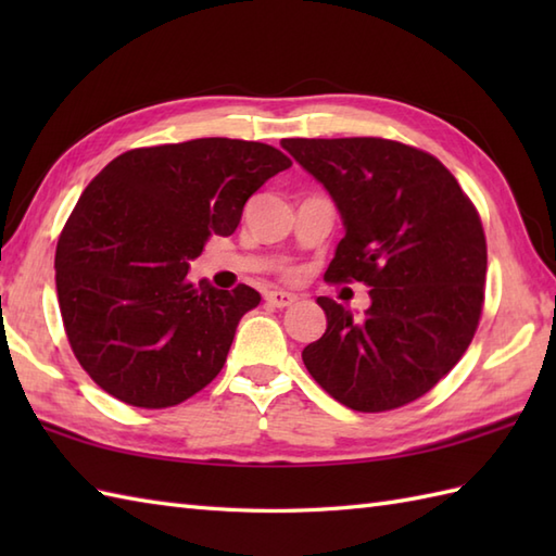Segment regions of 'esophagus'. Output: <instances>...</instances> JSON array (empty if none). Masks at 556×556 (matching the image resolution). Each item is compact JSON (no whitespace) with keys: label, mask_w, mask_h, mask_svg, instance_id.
<instances>
[{"label":"esophagus","mask_w":556,"mask_h":556,"mask_svg":"<svg viewBox=\"0 0 556 556\" xmlns=\"http://www.w3.org/2000/svg\"><path fill=\"white\" fill-rule=\"evenodd\" d=\"M265 301L269 305H275V308H289L291 303H296V296H293V293H289V291H267Z\"/></svg>","instance_id":"1"}]
</instances>
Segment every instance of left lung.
I'll list each match as a JSON object with an SVG mask.
<instances>
[{"label":"left lung","instance_id":"1","mask_svg":"<svg viewBox=\"0 0 556 556\" xmlns=\"http://www.w3.org/2000/svg\"><path fill=\"white\" fill-rule=\"evenodd\" d=\"M344 222L327 281H363L353 317L320 296L325 334L303 349L313 380L363 413L428 394L464 356L485 301L488 245L478 212L444 164L387 138H287Z\"/></svg>","mask_w":556,"mask_h":556}]
</instances>
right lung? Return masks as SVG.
I'll use <instances>...</instances> for the list:
<instances>
[{
	"instance_id": "add662e5",
	"label": "right lung",
	"mask_w": 556,
	"mask_h": 556,
	"mask_svg": "<svg viewBox=\"0 0 556 556\" xmlns=\"http://www.w3.org/2000/svg\"><path fill=\"white\" fill-rule=\"evenodd\" d=\"M289 167L265 143L198 138L128 150L88 184L54 269L68 344L92 382L128 406L167 408L215 380L260 293L193 285L188 263Z\"/></svg>"
}]
</instances>
